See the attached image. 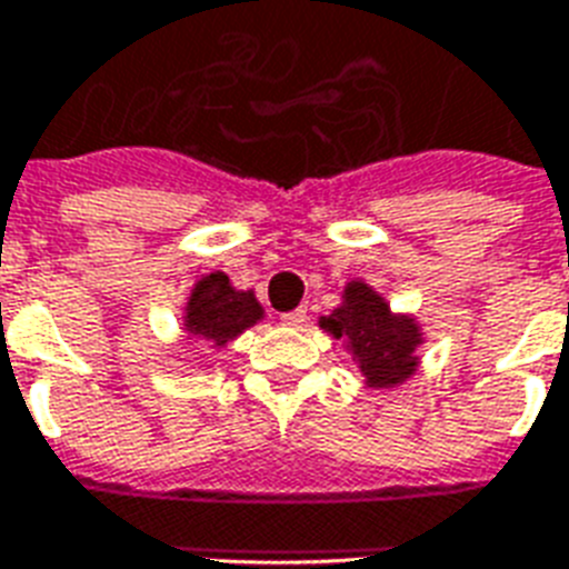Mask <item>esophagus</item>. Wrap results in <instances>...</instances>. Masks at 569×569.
I'll list each match as a JSON object with an SVG mask.
<instances>
[{
  "instance_id": "34e87169",
  "label": "esophagus",
  "mask_w": 569,
  "mask_h": 569,
  "mask_svg": "<svg viewBox=\"0 0 569 569\" xmlns=\"http://www.w3.org/2000/svg\"><path fill=\"white\" fill-rule=\"evenodd\" d=\"M281 323L290 326V329H299V326L306 323V308H297V311H288V315H281Z\"/></svg>"
}]
</instances>
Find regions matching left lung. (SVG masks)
I'll use <instances>...</instances> for the list:
<instances>
[{"mask_svg":"<svg viewBox=\"0 0 569 569\" xmlns=\"http://www.w3.org/2000/svg\"><path fill=\"white\" fill-rule=\"evenodd\" d=\"M320 326L332 338H345L371 389H391L416 373V350L425 341L421 326L416 317L395 315L389 302L365 281H350L341 293V306L329 317H320Z\"/></svg>","mask_w":569,"mask_h":569,"instance_id":"1","label":"left lung"}]
</instances>
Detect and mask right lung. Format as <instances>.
<instances>
[{"mask_svg": "<svg viewBox=\"0 0 569 569\" xmlns=\"http://www.w3.org/2000/svg\"><path fill=\"white\" fill-rule=\"evenodd\" d=\"M258 320H263V308L252 290H237L224 272L216 270L196 281L187 299L183 329L196 341L224 347Z\"/></svg>", "mask_w": 569, "mask_h": 569, "instance_id": "obj_1", "label": "right lung"}]
</instances>
